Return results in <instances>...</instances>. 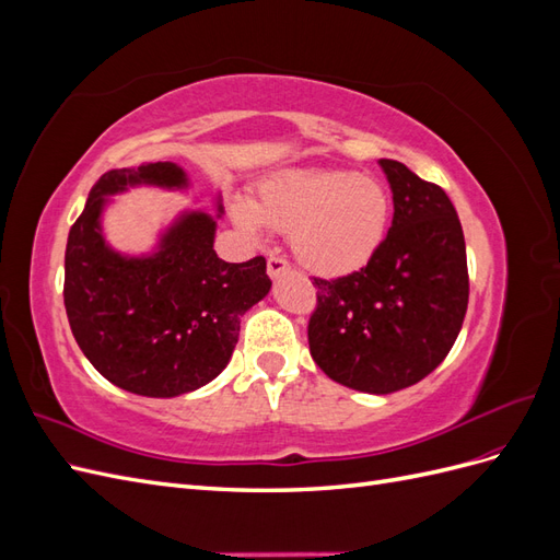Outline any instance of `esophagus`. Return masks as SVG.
<instances>
[{"label":"esophagus","mask_w":560,"mask_h":560,"mask_svg":"<svg viewBox=\"0 0 560 560\" xmlns=\"http://www.w3.org/2000/svg\"><path fill=\"white\" fill-rule=\"evenodd\" d=\"M266 268H268V276L270 278H280L282 273H287V270H290V264H287L282 257H270Z\"/></svg>","instance_id":"esophagus-1"}]
</instances>
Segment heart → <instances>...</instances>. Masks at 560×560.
I'll use <instances>...</instances> for the list:
<instances>
[{"label":"heart","mask_w":560,"mask_h":560,"mask_svg":"<svg viewBox=\"0 0 560 560\" xmlns=\"http://www.w3.org/2000/svg\"><path fill=\"white\" fill-rule=\"evenodd\" d=\"M389 214L385 184L350 171L280 173L259 186L252 206H233L235 224L249 235L261 226L292 233L296 259L322 278H346L374 259Z\"/></svg>","instance_id":"heart-1"}]
</instances>
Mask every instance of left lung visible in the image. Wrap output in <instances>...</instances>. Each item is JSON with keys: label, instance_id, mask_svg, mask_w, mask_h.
<instances>
[{"label": "left lung", "instance_id": "left-lung-1", "mask_svg": "<svg viewBox=\"0 0 560 560\" xmlns=\"http://www.w3.org/2000/svg\"><path fill=\"white\" fill-rule=\"evenodd\" d=\"M378 165L393 191V226L358 273L313 280L308 343L331 381L389 395L444 362L463 329L469 278L460 219L442 186L399 161Z\"/></svg>", "mask_w": 560, "mask_h": 560}]
</instances>
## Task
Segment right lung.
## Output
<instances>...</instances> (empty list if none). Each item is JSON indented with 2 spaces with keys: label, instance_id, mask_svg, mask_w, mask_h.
<instances>
[{
  "label": "right lung",
  "instance_id": "obj_1",
  "mask_svg": "<svg viewBox=\"0 0 560 560\" xmlns=\"http://www.w3.org/2000/svg\"><path fill=\"white\" fill-rule=\"evenodd\" d=\"M132 186L189 189L171 161L118 167L97 179L65 249V311L89 362L116 387L142 397H179L226 369L241 317L270 292L266 259L217 257V217L182 210L147 254L114 249L103 231L109 196Z\"/></svg>",
  "mask_w": 560,
  "mask_h": 560
}]
</instances>
